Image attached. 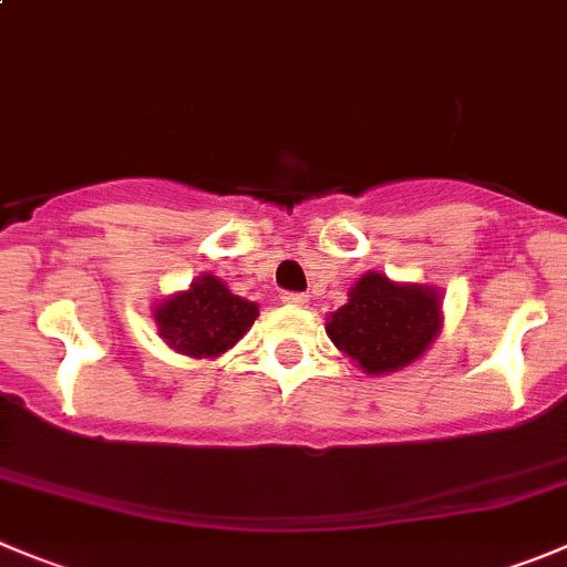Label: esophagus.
Masks as SVG:
<instances>
[{
	"label": "esophagus",
	"mask_w": 567,
	"mask_h": 567,
	"mask_svg": "<svg viewBox=\"0 0 567 567\" xmlns=\"http://www.w3.org/2000/svg\"><path fill=\"white\" fill-rule=\"evenodd\" d=\"M282 301L288 308H308V296L305 293H285Z\"/></svg>",
	"instance_id": "esophagus-1"
}]
</instances>
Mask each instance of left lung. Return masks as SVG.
Returning a JSON list of instances; mask_svg holds the SVG:
<instances>
[{
    "label": "left lung",
    "instance_id": "left-lung-1",
    "mask_svg": "<svg viewBox=\"0 0 567 567\" xmlns=\"http://www.w3.org/2000/svg\"><path fill=\"white\" fill-rule=\"evenodd\" d=\"M347 296V305L327 316V336L367 374L411 367L442 332V290L433 285L367 271Z\"/></svg>",
    "mask_w": 567,
    "mask_h": 567
}]
</instances>
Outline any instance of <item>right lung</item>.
<instances>
[{
	"label": "right lung",
	"mask_w": 567,
	"mask_h": 567,
	"mask_svg": "<svg viewBox=\"0 0 567 567\" xmlns=\"http://www.w3.org/2000/svg\"><path fill=\"white\" fill-rule=\"evenodd\" d=\"M257 301L231 293L215 274L193 279L187 290L164 296L151 308V319L173 352L187 358H220L257 321Z\"/></svg>",
	"instance_id": "1"
}]
</instances>
